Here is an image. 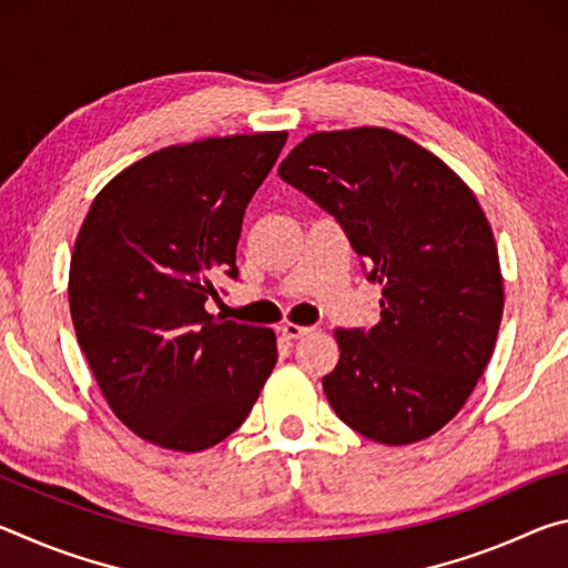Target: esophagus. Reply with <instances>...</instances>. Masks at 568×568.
Listing matches in <instances>:
<instances>
[{
	"mask_svg": "<svg viewBox=\"0 0 568 568\" xmlns=\"http://www.w3.org/2000/svg\"><path fill=\"white\" fill-rule=\"evenodd\" d=\"M311 331L313 328H305V325H297V323H283L281 325V333L285 335V338H291V341L303 338V335H307Z\"/></svg>",
	"mask_w": 568,
	"mask_h": 568,
	"instance_id": "esophagus-1",
	"label": "esophagus"
}]
</instances>
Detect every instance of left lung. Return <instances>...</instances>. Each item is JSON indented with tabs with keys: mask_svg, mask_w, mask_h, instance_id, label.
I'll use <instances>...</instances> for the list:
<instances>
[{
	"mask_svg": "<svg viewBox=\"0 0 568 568\" xmlns=\"http://www.w3.org/2000/svg\"><path fill=\"white\" fill-rule=\"evenodd\" d=\"M277 175L335 215L383 287L368 333L333 331L341 361L323 390L335 416L386 446L434 436L484 376L504 315L494 230L474 190L388 128L307 134Z\"/></svg>",
	"mask_w": 568,
	"mask_h": 568,
	"instance_id": "8db88e82",
	"label": "left lung"
}]
</instances>
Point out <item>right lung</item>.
Segmentation results:
<instances>
[{
	"label": "right lung",
	"instance_id": "1",
	"mask_svg": "<svg viewBox=\"0 0 568 568\" xmlns=\"http://www.w3.org/2000/svg\"><path fill=\"white\" fill-rule=\"evenodd\" d=\"M287 140L255 132L170 145L92 200L70 261L77 343L132 434L205 450L243 426L277 361L271 328L215 318L217 273L237 275L243 215Z\"/></svg>",
	"mask_w": 568,
	"mask_h": 568
}]
</instances>
